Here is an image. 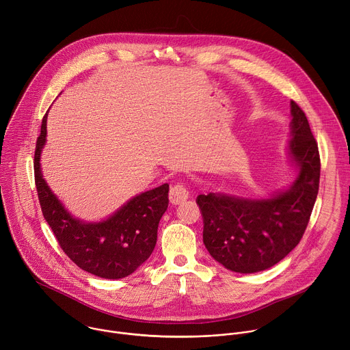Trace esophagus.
<instances>
[{
    "instance_id": "34e87169",
    "label": "esophagus",
    "mask_w": 350,
    "mask_h": 350,
    "mask_svg": "<svg viewBox=\"0 0 350 350\" xmlns=\"http://www.w3.org/2000/svg\"><path fill=\"white\" fill-rule=\"evenodd\" d=\"M188 196H189V192H188L187 187L183 185V184H176V185H173L170 188L169 199H170V202L173 205H180V204L185 202L187 199H188Z\"/></svg>"
}]
</instances>
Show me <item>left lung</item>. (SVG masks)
<instances>
[{
	"label": "left lung",
	"mask_w": 350,
	"mask_h": 350,
	"mask_svg": "<svg viewBox=\"0 0 350 350\" xmlns=\"http://www.w3.org/2000/svg\"><path fill=\"white\" fill-rule=\"evenodd\" d=\"M286 152L295 167L293 183L269 198L223 192L198 195L204 219V243L227 270L252 274L282 260L308 227L320 183L319 146L305 112L291 101Z\"/></svg>",
	"instance_id": "1"
}]
</instances>
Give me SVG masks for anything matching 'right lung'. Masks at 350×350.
Returning <instances> with one entry per match:
<instances>
[{"label": "right lung", "mask_w": 350, "mask_h": 350, "mask_svg": "<svg viewBox=\"0 0 350 350\" xmlns=\"http://www.w3.org/2000/svg\"><path fill=\"white\" fill-rule=\"evenodd\" d=\"M46 113L34 152V178L44 219L68 258L96 277L119 280L134 273L154 252L158 226L169 205V184L141 192L101 221L73 217L48 187L41 172Z\"/></svg>", "instance_id": "right-lung-1"}]
</instances>
